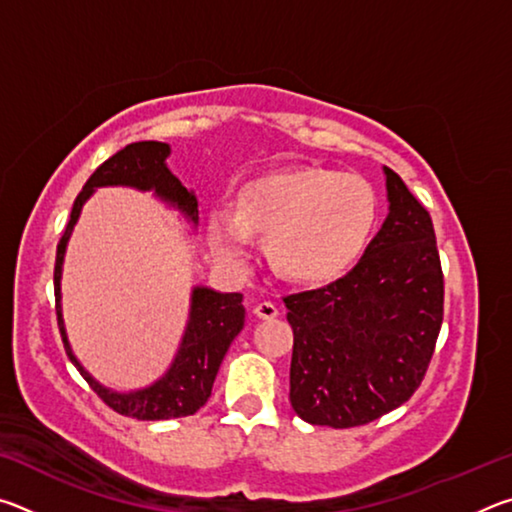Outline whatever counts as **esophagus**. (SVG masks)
Listing matches in <instances>:
<instances>
[{"label": "esophagus", "mask_w": 512, "mask_h": 512, "mask_svg": "<svg viewBox=\"0 0 512 512\" xmlns=\"http://www.w3.org/2000/svg\"><path fill=\"white\" fill-rule=\"evenodd\" d=\"M277 314H280V309H277V305H275V302H271V300H262V302H257V305H255V316L257 318L271 320Z\"/></svg>", "instance_id": "esophagus-1"}]
</instances>
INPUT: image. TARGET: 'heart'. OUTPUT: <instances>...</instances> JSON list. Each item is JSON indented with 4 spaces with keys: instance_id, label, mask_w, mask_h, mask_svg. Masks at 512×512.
Masks as SVG:
<instances>
[{
    "instance_id": "1",
    "label": "heart",
    "mask_w": 512,
    "mask_h": 512,
    "mask_svg": "<svg viewBox=\"0 0 512 512\" xmlns=\"http://www.w3.org/2000/svg\"><path fill=\"white\" fill-rule=\"evenodd\" d=\"M377 221V196L352 173L300 167L264 173L241 187L235 214L207 216L212 253L244 266L250 235L266 239V253L282 275L325 282L343 273L366 248Z\"/></svg>"
}]
</instances>
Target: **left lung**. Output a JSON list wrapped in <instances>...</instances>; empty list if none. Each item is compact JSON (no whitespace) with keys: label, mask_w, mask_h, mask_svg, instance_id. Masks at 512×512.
Wrapping results in <instances>:
<instances>
[{"label":"left lung","mask_w":512,"mask_h":512,"mask_svg":"<svg viewBox=\"0 0 512 512\" xmlns=\"http://www.w3.org/2000/svg\"><path fill=\"white\" fill-rule=\"evenodd\" d=\"M388 216L359 264L327 287L284 296L293 329V411L350 429L418 391L443 325L445 282L431 216L384 167Z\"/></svg>","instance_id":"left-lung-1"}]
</instances>
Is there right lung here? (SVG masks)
<instances>
[{
	"label": "right lung",
	"mask_w": 512,
	"mask_h": 512,
	"mask_svg": "<svg viewBox=\"0 0 512 512\" xmlns=\"http://www.w3.org/2000/svg\"><path fill=\"white\" fill-rule=\"evenodd\" d=\"M169 144L164 142H133L117 151L112 158L99 164L97 171L83 185L81 194L76 196L69 223L65 225L63 237L56 248V266H54V291H56V316L60 336L69 361L88 381L90 388L106 402L112 411L126 418L137 420H171L194 415L212 395V384L219 372L221 361L228 352L230 343L244 329V296L241 293H219L207 287H196L192 293V311H189V323L185 329L183 343L173 359L167 375L155 381L153 386L142 388L135 393H115L103 388L94 381L85 368L76 361L72 348H69L63 314H60V273H63V257L67 239L79 219L83 203L97 187L108 185H126L149 192L178 207L189 221H198V203L196 196L189 192L183 183L167 169Z\"/></svg>",
	"instance_id": "1"
}]
</instances>
